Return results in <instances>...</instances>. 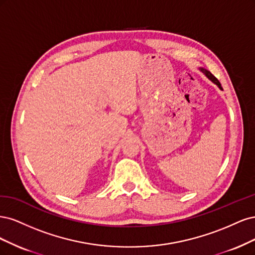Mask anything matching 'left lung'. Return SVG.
Segmentation results:
<instances>
[{
	"instance_id": "1",
	"label": "left lung",
	"mask_w": 255,
	"mask_h": 255,
	"mask_svg": "<svg viewBox=\"0 0 255 255\" xmlns=\"http://www.w3.org/2000/svg\"><path fill=\"white\" fill-rule=\"evenodd\" d=\"M203 74H204V75L205 76H207L211 81H212V83L213 84H215L220 90H223V87H221V85H220V83H219V81H218V79L214 76V75H213V74L210 72V71H208V70H205V69H203V68H200L199 69Z\"/></svg>"
}]
</instances>
